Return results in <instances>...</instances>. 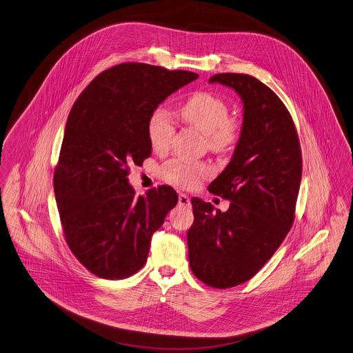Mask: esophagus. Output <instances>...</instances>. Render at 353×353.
<instances>
[{"instance_id": "esophagus-1", "label": "esophagus", "mask_w": 353, "mask_h": 353, "mask_svg": "<svg viewBox=\"0 0 353 353\" xmlns=\"http://www.w3.org/2000/svg\"><path fill=\"white\" fill-rule=\"evenodd\" d=\"M179 204H180V205H183V207H190V197H188L185 193H180V196H179Z\"/></svg>"}]
</instances>
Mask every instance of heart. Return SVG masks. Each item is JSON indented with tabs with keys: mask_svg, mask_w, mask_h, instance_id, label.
I'll list each match as a JSON object with an SVG mask.
<instances>
[{
	"mask_svg": "<svg viewBox=\"0 0 353 353\" xmlns=\"http://www.w3.org/2000/svg\"><path fill=\"white\" fill-rule=\"evenodd\" d=\"M183 119L208 138L211 149L228 150L239 138V123L230 118V109L224 99L212 92H196L181 106ZM174 136V122L163 109L154 110L148 121V137L154 152H165ZM211 174L208 165L201 163L172 161L163 169V179L181 188H196Z\"/></svg>",
	"mask_w": 353,
	"mask_h": 353,
	"instance_id": "1",
	"label": "heart"
}]
</instances>
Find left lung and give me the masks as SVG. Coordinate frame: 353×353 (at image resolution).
Returning <instances> with one entry per match:
<instances>
[{"mask_svg":"<svg viewBox=\"0 0 353 353\" xmlns=\"http://www.w3.org/2000/svg\"><path fill=\"white\" fill-rule=\"evenodd\" d=\"M243 102L241 137L225 169L208 190L231 201L225 212L192 197L190 270L205 285L227 289L259 272L294 220L302 157L293 119L282 101L254 77L217 74Z\"/></svg>","mask_w":353,"mask_h":353,"instance_id":"8db88e82","label":"left lung"}]
</instances>
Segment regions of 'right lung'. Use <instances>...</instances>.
I'll use <instances>...</instances> for the list:
<instances>
[{
  "mask_svg": "<svg viewBox=\"0 0 353 353\" xmlns=\"http://www.w3.org/2000/svg\"><path fill=\"white\" fill-rule=\"evenodd\" d=\"M197 78L190 71L123 63L99 74L70 111L54 197L68 247L97 276L122 279L142 269L152 235L177 204L168 185L137 197L129 165L141 166L152 154L150 114Z\"/></svg>",
  "mask_w": 353,
  "mask_h": 353,
  "instance_id": "add662e5",
  "label": "right lung"
}]
</instances>
